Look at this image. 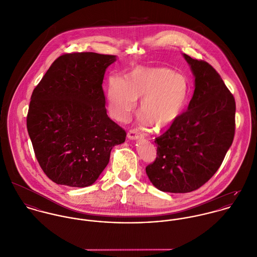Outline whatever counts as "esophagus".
<instances>
[{
    "label": "esophagus",
    "mask_w": 257,
    "mask_h": 257,
    "mask_svg": "<svg viewBox=\"0 0 257 257\" xmlns=\"http://www.w3.org/2000/svg\"><path fill=\"white\" fill-rule=\"evenodd\" d=\"M127 137L131 140H137L141 137V133L136 129H131L127 134Z\"/></svg>",
    "instance_id": "34e87169"
}]
</instances>
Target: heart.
<instances>
[{"instance_id":"heart-1","label":"heart","mask_w":257,"mask_h":257,"mask_svg":"<svg viewBox=\"0 0 257 257\" xmlns=\"http://www.w3.org/2000/svg\"><path fill=\"white\" fill-rule=\"evenodd\" d=\"M191 87L188 78L164 67L132 69L123 80L111 77L107 88L109 111L118 121H127L140 102V121L161 130L172 125L189 102Z\"/></svg>"}]
</instances>
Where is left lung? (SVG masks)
<instances>
[{
	"label": "left lung",
	"mask_w": 257,
	"mask_h": 257,
	"mask_svg": "<svg viewBox=\"0 0 257 257\" xmlns=\"http://www.w3.org/2000/svg\"><path fill=\"white\" fill-rule=\"evenodd\" d=\"M195 76L186 112L155 139L157 158L146 173L158 190L190 193L215 174L232 144L235 101L220 75L206 61L183 54Z\"/></svg>",
	"instance_id": "left-lung-1"
}]
</instances>
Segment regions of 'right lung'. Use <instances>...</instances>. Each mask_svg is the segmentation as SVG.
<instances>
[{
	"instance_id": "right-lung-1",
	"label": "right lung",
	"mask_w": 257,
	"mask_h": 257,
	"mask_svg": "<svg viewBox=\"0 0 257 257\" xmlns=\"http://www.w3.org/2000/svg\"><path fill=\"white\" fill-rule=\"evenodd\" d=\"M116 55L65 53L34 89L27 117L37 160L57 185L84 188L98 179L126 132L105 108L102 82Z\"/></svg>"
}]
</instances>
